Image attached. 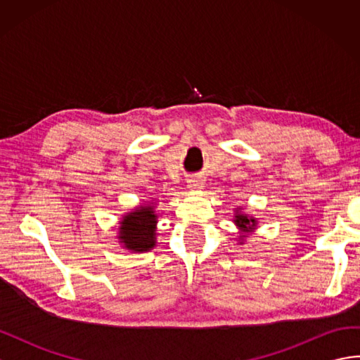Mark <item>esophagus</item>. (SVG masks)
I'll use <instances>...</instances> for the list:
<instances>
[{
  "label": "esophagus",
  "instance_id": "1",
  "mask_svg": "<svg viewBox=\"0 0 360 360\" xmlns=\"http://www.w3.org/2000/svg\"><path fill=\"white\" fill-rule=\"evenodd\" d=\"M204 187V182L201 179H190L188 181V188L192 190H201Z\"/></svg>",
  "mask_w": 360,
  "mask_h": 360
}]
</instances>
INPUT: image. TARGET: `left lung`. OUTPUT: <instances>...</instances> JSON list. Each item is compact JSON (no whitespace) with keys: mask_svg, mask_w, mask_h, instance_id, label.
<instances>
[{"mask_svg":"<svg viewBox=\"0 0 360 360\" xmlns=\"http://www.w3.org/2000/svg\"><path fill=\"white\" fill-rule=\"evenodd\" d=\"M233 223L238 226L240 231L243 233H248L250 231H254V229L257 227V219L255 218H249L248 215H244V213H235V218H233ZM240 236H246V235H240Z\"/></svg>","mask_w":360,"mask_h":360,"instance_id":"obj_1","label":"left lung"}]
</instances>
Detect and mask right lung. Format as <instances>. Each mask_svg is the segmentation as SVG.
I'll list each match as a JSON object with an SVG mask.
<instances>
[{
  "label": "right lung",
  "instance_id": "right-lung-1",
  "mask_svg": "<svg viewBox=\"0 0 360 360\" xmlns=\"http://www.w3.org/2000/svg\"><path fill=\"white\" fill-rule=\"evenodd\" d=\"M156 223L158 217L153 205H139L122 218L117 238L128 250L148 252L156 246Z\"/></svg>",
  "mask_w": 360,
  "mask_h": 360
}]
</instances>
